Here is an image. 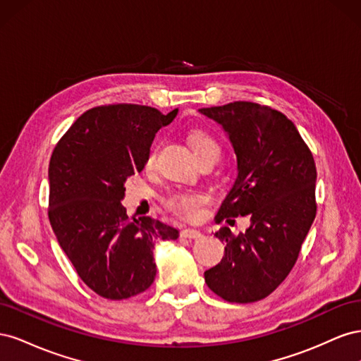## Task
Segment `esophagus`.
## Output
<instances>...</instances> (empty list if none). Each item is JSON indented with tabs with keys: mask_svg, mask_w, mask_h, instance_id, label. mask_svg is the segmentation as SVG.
I'll return each instance as SVG.
<instances>
[{
	"mask_svg": "<svg viewBox=\"0 0 361 361\" xmlns=\"http://www.w3.org/2000/svg\"><path fill=\"white\" fill-rule=\"evenodd\" d=\"M180 238H188V239H197L202 238L200 231H195V228H183L180 232Z\"/></svg>",
	"mask_w": 361,
	"mask_h": 361,
	"instance_id": "1",
	"label": "esophagus"
}]
</instances>
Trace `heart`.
<instances>
[{"instance_id":"obj_1","label":"heart","mask_w":361,"mask_h":361,"mask_svg":"<svg viewBox=\"0 0 361 361\" xmlns=\"http://www.w3.org/2000/svg\"><path fill=\"white\" fill-rule=\"evenodd\" d=\"M190 143L192 146V150L195 157L199 159L204 157H220V146H218L216 141L212 135H209L204 130H192L190 134ZM157 150L158 147L154 146L147 154L146 158V167H152L155 164L157 158ZM206 203V195L199 191H174L171 192L166 204L170 211H173L176 215L187 218V220H194L200 214V207Z\"/></svg>"}]
</instances>
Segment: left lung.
<instances>
[{"label":"left lung","mask_w":361,"mask_h":361,"mask_svg":"<svg viewBox=\"0 0 361 361\" xmlns=\"http://www.w3.org/2000/svg\"><path fill=\"white\" fill-rule=\"evenodd\" d=\"M199 111L223 126L238 161L215 221H251L244 233L227 226L215 233L226 243L224 256L204 281L228 302L264 300L288 277L316 216L313 155L290 120L268 105L236 101Z\"/></svg>","instance_id":"left-lung-1"}]
</instances>
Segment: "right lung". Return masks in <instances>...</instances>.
<instances>
[{
	"label": "right lung",
	"instance_id": "right-lung-1",
	"mask_svg": "<svg viewBox=\"0 0 361 361\" xmlns=\"http://www.w3.org/2000/svg\"><path fill=\"white\" fill-rule=\"evenodd\" d=\"M135 104L94 106L75 120L49 161L52 231L80 279L106 300H126L157 276L154 247L176 239L150 216H128L125 182L146 166L155 134L176 117Z\"/></svg>",
	"mask_w": 361,
	"mask_h": 361
}]
</instances>
